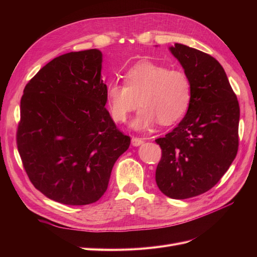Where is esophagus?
Instances as JSON below:
<instances>
[{
  "label": "esophagus",
  "instance_id": "esophagus-1",
  "mask_svg": "<svg viewBox=\"0 0 257 257\" xmlns=\"http://www.w3.org/2000/svg\"><path fill=\"white\" fill-rule=\"evenodd\" d=\"M144 144V139L143 138H138V137H133L132 138V145L134 147H138Z\"/></svg>",
  "mask_w": 257,
  "mask_h": 257
}]
</instances>
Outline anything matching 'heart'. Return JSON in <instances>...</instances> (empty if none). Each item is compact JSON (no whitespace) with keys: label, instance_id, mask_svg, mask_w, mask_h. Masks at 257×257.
<instances>
[{"label":"heart","instance_id":"b5f03b06","mask_svg":"<svg viewBox=\"0 0 257 257\" xmlns=\"http://www.w3.org/2000/svg\"><path fill=\"white\" fill-rule=\"evenodd\" d=\"M193 95L190 77L181 69L151 61H141L124 74V84L109 82L105 98L108 110L115 122L126 121L138 103L142 105L132 126L137 131L151 127L159 121L170 125L188 112Z\"/></svg>","mask_w":257,"mask_h":257}]
</instances>
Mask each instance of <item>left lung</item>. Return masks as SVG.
Listing matches in <instances>:
<instances>
[{"instance_id": "1", "label": "left lung", "mask_w": 257, "mask_h": 257, "mask_svg": "<svg viewBox=\"0 0 257 257\" xmlns=\"http://www.w3.org/2000/svg\"><path fill=\"white\" fill-rule=\"evenodd\" d=\"M193 85L182 121L155 139L162 158L155 181L166 196L200 195L220 181L238 151L240 109L222 65L213 57L182 44L169 47Z\"/></svg>"}]
</instances>
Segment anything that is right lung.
Wrapping results in <instances>:
<instances>
[{
  "label": "right lung",
  "mask_w": 257,
  "mask_h": 257,
  "mask_svg": "<svg viewBox=\"0 0 257 257\" xmlns=\"http://www.w3.org/2000/svg\"><path fill=\"white\" fill-rule=\"evenodd\" d=\"M103 54L68 52L40 69L23 90L17 147L30 181L58 203L93 204L104 195L131 138L105 108Z\"/></svg>",
  "instance_id": "1"
}]
</instances>
